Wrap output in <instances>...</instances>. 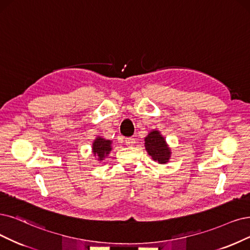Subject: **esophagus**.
Here are the masks:
<instances>
[{
  "label": "esophagus",
  "mask_w": 250,
  "mask_h": 250,
  "mask_svg": "<svg viewBox=\"0 0 250 250\" xmlns=\"http://www.w3.org/2000/svg\"><path fill=\"white\" fill-rule=\"evenodd\" d=\"M135 142H136V139H135L134 137L126 138V139H125V144H126L127 146H133V145L135 144Z\"/></svg>",
  "instance_id": "34e87169"
}]
</instances>
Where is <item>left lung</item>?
<instances>
[{
	"mask_svg": "<svg viewBox=\"0 0 250 250\" xmlns=\"http://www.w3.org/2000/svg\"><path fill=\"white\" fill-rule=\"evenodd\" d=\"M144 141L145 149L153 161L160 164L169 162L171 158V149L159 131H151L145 137Z\"/></svg>",
	"mask_w": 250,
	"mask_h": 250,
	"instance_id": "8db88e82",
	"label": "left lung"
}]
</instances>
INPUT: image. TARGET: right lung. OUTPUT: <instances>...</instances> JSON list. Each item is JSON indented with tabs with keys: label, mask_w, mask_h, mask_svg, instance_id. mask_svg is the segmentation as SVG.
<instances>
[{
	"label": "right lung",
	"mask_w": 250,
	"mask_h": 250,
	"mask_svg": "<svg viewBox=\"0 0 250 250\" xmlns=\"http://www.w3.org/2000/svg\"><path fill=\"white\" fill-rule=\"evenodd\" d=\"M111 140H106L102 137H97L95 141L92 142V152L97 156L98 161H103L106 156L110 153L112 147H111Z\"/></svg>",
	"instance_id": "1"
}]
</instances>
